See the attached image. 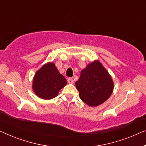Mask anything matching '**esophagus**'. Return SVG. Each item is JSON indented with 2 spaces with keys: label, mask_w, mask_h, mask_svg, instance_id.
Segmentation results:
<instances>
[{
  "label": "esophagus",
  "mask_w": 146,
  "mask_h": 146,
  "mask_svg": "<svg viewBox=\"0 0 146 146\" xmlns=\"http://www.w3.org/2000/svg\"><path fill=\"white\" fill-rule=\"evenodd\" d=\"M67 82H68L69 83H70V84H73L74 80L73 79V78H71V77L68 78V79H67Z\"/></svg>",
  "instance_id": "esophagus-1"
}]
</instances>
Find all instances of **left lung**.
Here are the masks:
<instances>
[{"label": "left lung", "instance_id": "8db88e82", "mask_svg": "<svg viewBox=\"0 0 146 146\" xmlns=\"http://www.w3.org/2000/svg\"><path fill=\"white\" fill-rule=\"evenodd\" d=\"M75 85L80 98L91 107L107 100L113 90L111 77L98 61H94L81 71Z\"/></svg>", "mask_w": 146, "mask_h": 146}]
</instances>
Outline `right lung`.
Here are the masks:
<instances>
[{
	"label": "right lung",
	"mask_w": 146,
	"mask_h": 146,
	"mask_svg": "<svg viewBox=\"0 0 146 146\" xmlns=\"http://www.w3.org/2000/svg\"><path fill=\"white\" fill-rule=\"evenodd\" d=\"M66 84V79L59 73L55 65L48 63L36 73L33 88L38 97L50 100L58 96L60 89Z\"/></svg>",
	"instance_id": "add662e5"
}]
</instances>
